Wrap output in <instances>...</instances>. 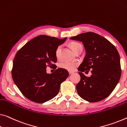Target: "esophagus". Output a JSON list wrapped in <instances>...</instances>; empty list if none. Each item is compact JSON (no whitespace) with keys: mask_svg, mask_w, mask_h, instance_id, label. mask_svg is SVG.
Returning <instances> with one entry per match:
<instances>
[{"mask_svg":"<svg viewBox=\"0 0 127 127\" xmlns=\"http://www.w3.org/2000/svg\"><path fill=\"white\" fill-rule=\"evenodd\" d=\"M74 72H72V71H69V74H72V73H73Z\"/></svg>","mask_w":127,"mask_h":127,"instance_id":"34e87169","label":"esophagus"}]
</instances>
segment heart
Listing matches in <instances>:
<instances>
[{
	"mask_svg": "<svg viewBox=\"0 0 127 127\" xmlns=\"http://www.w3.org/2000/svg\"><path fill=\"white\" fill-rule=\"evenodd\" d=\"M70 47H71L72 51L74 52L78 48L81 47V44L76 42H72L70 43ZM62 46H59L56 48L55 50V56L57 59H59L60 57V54H61ZM78 63L76 62H64L60 64V67L63 69L67 70L69 71H73L75 70L76 68L77 67Z\"/></svg>",
	"mask_w": 127,
	"mask_h": 127,
	"instance_id": "1",
	"label": "heart"
}]
</instances>
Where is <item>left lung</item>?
I'll return each mask as SVG.
<instances>
[{"label":"left lung","mask_w":127,"mask_h":127,"mask_svg":"<svg viewBox=\"0 0 127 127\" xmlns=\"http://www.w3.org/2000/svg\"><path fill=\"white\" fill-rule=\"evenodd\" d=\"M70 39L81 42L86 55L78 68L81 76L76 85L78 95L90 102H99L110 95L121 76L120 59L116 47L107 39L98 34L87 32ZM91 70L92 75L83 74Z\"/></svg>","instance_id":"obj_1"}]
</instances>
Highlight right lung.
Instances as JSON below:
<instances>
[{
    "label": "right lung",
    "instance_id": "obj_1",
    "mask_svg": "<svg viewBox=\"0 0 127 127\" xmlns=\"http://www.w3.org/2000/svg\"><path fill=\"white\" fill-rule=\"evenodd\" d=\"M66 39L39 35L17 51L13 59L12 76L16 85L28 99L41 103L58 94L60 84L69 73L63 68H58L54 73H47L46 68L55 67L54 63L57 62L55 50Z\"/></svg>",
    "mask_w": 127,
    "mask_h": 127
}]
</instances>
